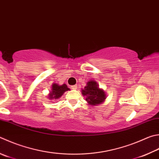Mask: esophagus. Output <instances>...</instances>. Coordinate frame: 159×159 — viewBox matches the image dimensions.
<instances>
[{"instance_id":"esophagus-1","label":"esophagus","mask_w":159,"mask_h":159,"mask_svg":"<svg viewBox=\"0 0 159 159\" xmlns=\"http://www.w3.org/2000/svg\"><path fill=\"white\" fill-rule=\"evenodd\" d=\"M71 88L72 89H77V85H71Z\"/></svg>"}]
</instances>
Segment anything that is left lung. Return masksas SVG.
<instances>
[{
	"mask_svg": "<svg viewBox=\"0 0 159 159\" xmlns=\"http://www.w3.org/2000/svg\"><path fill=\"white\" fill-rule=\"evenodd\" d=\"M82 94L87 96L86 101L92 106L99 105L106 99L105 92L98 88L97 83L94 80H90L87 83V86L82 90Z\"/></svg>",
	"mask_w": 159,
	"mask_h": 159,
	"instance_id": "left-lung-1",
	"label": "left lung"
}]
</instances>
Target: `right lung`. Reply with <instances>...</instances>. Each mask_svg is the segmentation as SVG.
<instances>
[{
    "label": "right lung",
    "mask_w": 159,
    "mask_h": 159,
    "mask_svg": "<svg viewBox=\"0 0 159 159\" xmlns=\"http://www.w3.org/2000/svg\"><path fill=\"white\" fill-rule=\"evenodd\" d=\"M66 84H63L62 85H59L57 84H53L52 86V91L50 93V96L48 97L49 99H58L60 97L62 96L65 92L69 90Z\"/></svg>",
    "instance_id": "1"
}]
</instances>
